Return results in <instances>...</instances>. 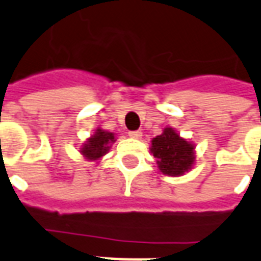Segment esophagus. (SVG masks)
Instances as JSON below:
<instances>
[{"label": "esophagus", "mask_w": 261, "mask_h": 261, "mask_svg": "<svg viewBox=\"0 0 261 261\" xmlns=\"http://www.w3.org/2000/svg\"><path fill=\"white\" fill-rule=\"evenodd\" d=\"M128 137L134 139H139L142 137V133H141V131H130V133H128Z\"/></svg>", "instance_id": "34e87169"}]
</instances>
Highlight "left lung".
<instances>
[{
	"mask_svg": "<svg viewBox=\"0 0 261 261\" xmlns=\"http://www.w3.org/2000/svg\"><path fill=\"white\" fill-rule=\"evenodd\" d=\"M194 145L180 138L173 128H165L151 141V153L157 159L160 171L169 176H178L191 169L194 164Z\"/></svg>",
	"mask_w": 261,
	"mask_h": 261,
	"instance_id": "1",
	"label": "left lung"
}]
</instances>
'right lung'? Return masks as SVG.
Returning a JSON list of instances; mask_svg holds the SVG:
<instances>
[{"mask_svg":"<svg viewBox=\"0 0 261 261\" xmlns=\"http://www.w3.org/2000/svg\"><path fill=\"white\" fill-rule=\"evenodd\" d=\"M115 142V137L112 133H107L104 130L98 128L96 131V134L87 141V143H84L81 153H83L88 160H98L100 157L108 153L110 150V145Z\"/></svg>","mask_w":261,"mask_h":261,"instance_id":"obj_1","label":"right lung"}]
</instances>
